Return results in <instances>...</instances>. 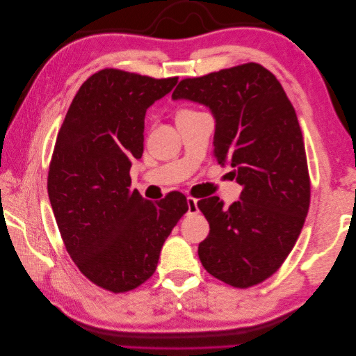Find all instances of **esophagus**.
<instances>
[{
    "instance_id": "esophagus-1",
    "label": "esophagus",
    "mask_w": 356,
    "mask_h": 356,
    "mask_svg": "<svg viewBox=\"0 0 356 356\" xmlns=\"http://www.w3.org/2000/svg\"><path fill=\"white\" fill-rule=\"evenodd\" d=\"M187 204H188V213L190 215H195L199 212V208H197V199L195 197H187Z\"/></svg>"
}]
</instances>
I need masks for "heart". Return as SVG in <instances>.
<instances>
[{
    "label": "heart",
    "instance_id": "b5f03b06",
    "mask_svg": "<svg viewBox=\"0 0 356 356\" xmlns=\"http://www.w3.org/2000/svg\"><path fill=\"white\" fill-rule=\"evenodd\" d=\"M191 111H195V110H181L179 113H191ZM179 113H178V114H179Z\"/></svg>",
    "mask_w": 356,
    "mask_h": 356
}]
</instances>
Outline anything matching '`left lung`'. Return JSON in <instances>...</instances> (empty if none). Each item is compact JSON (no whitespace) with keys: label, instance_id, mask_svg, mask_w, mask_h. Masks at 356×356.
<instances>
[{"label":"left lung","instance_id":"1","mask_svg":"<svg viewBox=\"0 0 356 356\" xmlns=\"http://www.w3.org/2000/svg\"><path fill=\"white\" fill-rule=\"evenodd\" d=\"M172 99L208 106L213 156L234 168L230 174L243 187L229 208L217 196L197 203L211 229L199 243L202 266L234 288L260 284L294 248L310 204L294 106L275 75L255 62L181 80Z\"/></svg>","mask_w":356,"mask_h":356}]
</instances>
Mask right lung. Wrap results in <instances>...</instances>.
<instances>
[{
  "label": "right lung",
  "mask_w": 356,
  "mask_h": 356,
  "mask_svg": "<svg viewBox=\"0 0 356 356\" xmlns=\"http://www.w3.org/2000/svg\"><path fill=\"white\" fill-rule=\"evenodd\" d=\"M177 81L101 70L81 84L56 138L47 191L62 241L79 270L114 294L153 276L161 246L188 211L178 191L144 199L129 175L144 152L148 106Z\"/></svg>",
  "instance_id": "right-lung-1"
}]
</instances>
